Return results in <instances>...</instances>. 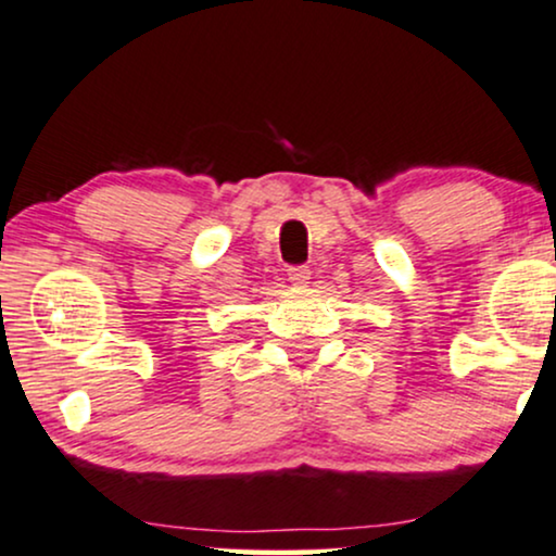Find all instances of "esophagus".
Instances as JSON below:
<instances>
[{
  "label": "esophagus",
  "mask_w": 556,
  "mask_h": 556,
  "mask_svg": "<svg viewBox=\"0 0 556 556\" xmlns=\"http://www.w3.org/2000/svg\"><path fill=\"white\" fill-rule=\"evenodd\" d=\"M287 277H290V282L294 287H307V279H311V269H307V266H290Z\"/></svg>",
  "instance_id": "obj_1"
}]
</instances>
